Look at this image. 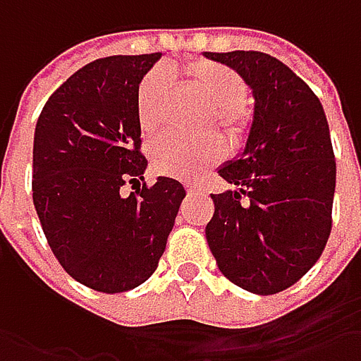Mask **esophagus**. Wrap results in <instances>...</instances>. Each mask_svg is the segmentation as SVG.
I'll return each instance as SVG.
<instances>
[{
    "mask_svg": "<svg viewBox=\"0 0 361 361\" xmlns=\"http://www.w3.org/2000/svg\"><path fill=\"white\" fill-rule=\"evenodd\" d=\"M188 195H202L201 188H195V187H187Z\"/></svg>",
    "mask_w": 361,
    "mask_h": 361,
    "instance_id": "obj_1",
    "label": "esophagus"
}]
</instances>
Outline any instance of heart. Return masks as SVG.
<instances>
[{"label": "heart", "instance_id": "obj_1", "mask_svg": "<svg viewBox=\"0 0 361 361\" xmlns=\"http://www.w3.org/2000/svg\"><path fill=\"white\" fill-rule=\"evenodd\" d=\"M183 76L192 84L215 110V122L233 142H241L249 126L247 86L233 68L211 60H188L178 66ZM171 80L162 68H154L140 80L136 92V114L145 134H152L164 122V104L169 98ZM225 157L221 138L192 142L176 134H164L150 146L152 169L164 176L192 178Z\"/></svg>", "mask_w": 361, "mask_h": 361}]
</instances>
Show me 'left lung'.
Returning <instances> with one entry per match:
<instances>
[{"instance_id":"8db88e82","label":"left lung","mask_w":361,"mask_h":361,"mask_svg":"<svg viewBox=\"0 0 361 361\" xmlns=\"http://www.w3.org/2000/svg\"><path fill=\"white\" fill-rule=\"evenodd\" d=\"M204 56L233 68L255 98L243 152L219 169L237 190L211 195L207 243L231 283L273 295L312 269L331 231L336 159L326 112L312 88L269 54Z\"/></svg>"}]
</instances>
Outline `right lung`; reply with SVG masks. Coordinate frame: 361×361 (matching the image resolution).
Returning <instances> with one entry per match:
<instances>
[{
  "label": "right lung",
  "instance_id": "add662e5",
  "mask_svg": "<svg viewBox=\"0 0 361 361\" xmlns=\"http://www.w3.org/2000/svg\"><path fill=\"white\" fill-rule=\"evenodd\" d=\"M157 54L110 56L80 68L44 106L34 134L32 190L49 249L66 273L102 293L130 291L154 273L185 187L142 185L136 92ZM138 184L124 197L119 188Z\"/></svg>",
  "mask_w": 361,
  "mask_h": 361
}]
</instances>
